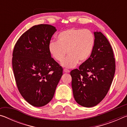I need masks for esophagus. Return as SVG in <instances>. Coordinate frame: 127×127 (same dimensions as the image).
Returning a JSON list of instances; mask_svg holds the SVG:
<instances>
[{
	"mask_svg": "<svg viewBox=\"0 0 127 127\" xmlns=\"http://www.w3.org/2000/svg\"><path fill=\"white\" fill-rule=\"evenodd\" d=\"M63 72H64V73H69V72H70L69 70H68V69H63Z\"/></svg>",
	"mask_w": 127,
	"mask_h": 127,
	"instance_id": "obj_1",
	"label": "esophagus"
}]
</instances>
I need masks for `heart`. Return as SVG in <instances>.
Segmentation results:
<instances>
[{"instance_id": "obj_1", "label": "heart", "mask_w": 127, "mask_h": 127, "mask_svg": "<svg viewBox=\"0 0 127 127\" xmlns=\"http://www.w3.org/2000/svg\"><path fill=\"white\" fill-rule=\"evenodd\" d=\"M95 45V36L89 30L70 29L60 32L57 41L49 44V52L56 61L61 62L66 53L68 55L62 62L67 68L76 66L79 61L84 62L89 59Z\"/></svg>"}]
</instances>
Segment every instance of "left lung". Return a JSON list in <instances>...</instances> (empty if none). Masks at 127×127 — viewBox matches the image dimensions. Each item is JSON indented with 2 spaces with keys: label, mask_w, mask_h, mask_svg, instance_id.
Masks as SVG:
<instances>
[{
  "label": "left lung",
  "mask_w": 127,
  "mask_h": 127,
  "mask_svg": "<svg viewBox=\"0 0 127 127\" xmlns=\"http://www.w3.org/2000/svg\"><path fill=\"white\" fill-rule=\"evenodd\" d=\"M95 45L87 61L70 72L74 98L81 106H96L108 92L115 71L112 48L101 32H95Z\"/></svg>",
  "instance_id": "8db88e82"
}]
</instances>
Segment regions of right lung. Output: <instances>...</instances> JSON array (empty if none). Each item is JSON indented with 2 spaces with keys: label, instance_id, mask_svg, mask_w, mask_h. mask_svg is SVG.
<instances>
[{
  "label": "right lung",
  "instance_id": "right-lung-1",
  "mask_svg": "<svg viewBox=\"0 0 127 127\" xmlns=\"http://www.w3.org/2000/svg\"><path fill=\"white\" fill-rule=\"evenodd\" d=\"M56 31L51 25L34 26L21 35L13 51L12 67L17 88L33 106H43L52 100L63 75V68L49 50Z\"/></svg>",
  "mask_w": 127,
  "mask_h": 127
}]
</instances>
